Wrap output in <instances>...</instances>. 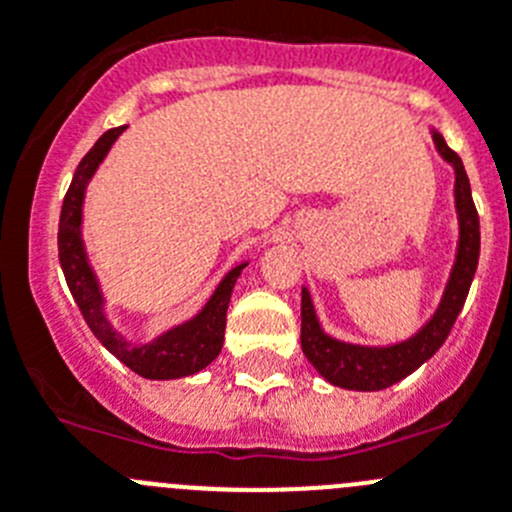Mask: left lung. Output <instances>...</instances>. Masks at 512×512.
Listing matches in <instances>:
<instances>
[{
  "label": "left lung",
  "instance_id": "left-lung-1",
  "mask_svg": "<svg viewBox=\"0 0 512 512\" xmlns=\"http://www.w3.org/2000/svg\"><path fill=\"white\" fill-rule=\"evenodd\" d=\"M434 132L436 150L441 158L454 168V204L459 216V247L457 260L451 267L449 283L444 288L439 308L426 321L421 331L411 339L390 347H359V344L339 342L334 336L324 334L316 311H313L311 293L301 290V347L306 359L311 362L324 380L336 388L347 390H385L411 372H416L426 359L439 352L446 342L451 326L457 321L464 301H467L469 285H472L477 260H480V216L474 209L472 188H469L467 170L462 158L444 142V137Z\"/></svg>",
  "mask_w": 512,
  "mask_h": 512
}]
</instances>
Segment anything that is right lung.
Masks as SVG:
<instances>
[{
  "instance_id": "1",
  "label": "right lung",
  "mask_w": 512,
  "mask_h": 512,
  "mask_svg": "<svg viewBox=\"0 0 512 512\" xmlns=\"http://www.w3.org/2000/svg\"><path fill=\"white\" fill-rule=\"evenodd\" d=\"M124 130L127 127H114V130L104 132L73 173V181L68 186L66 199H63L61 224H58V257H61L63 275H66L73 301L78 303L96 339L132 372L147 377V380H176V377L196 375L222 352L229 298H232L234 283L247 267V262L232 267L224 275V280L216 285L206 306L193 319L155 336L153 342L132 344L114 329L112 321L104 313V293L99 288V280H96V273L91 270L89 257H86L81 219H84L86 186L94 178L101 160L107 158V153L112 150L114 140Z\"/></svg>"
}]
</instances>
